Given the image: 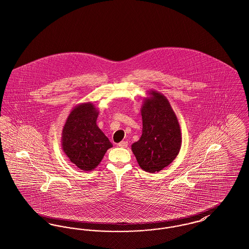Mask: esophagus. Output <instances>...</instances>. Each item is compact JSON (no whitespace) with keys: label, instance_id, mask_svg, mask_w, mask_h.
I'll use <instances>...</instances> for the list:
<instances>
[{"label":"esophagus","instance_id":"1","mask_svg":"<svg viewBox=\"0 0 249 249\" xmlns=\"http://www.w3.org/2000/svg\"><path fill=\"white\" fill-rule=\"evenodd\" d=\"M117 146L120 147H127L128 146V142L127 141H121L120 143L117 144Z\"/></svg>","mask_w":249,"mask_h":249}]
</instances>
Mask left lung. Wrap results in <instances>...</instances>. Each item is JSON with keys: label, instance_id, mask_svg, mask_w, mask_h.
I'll use <instances>...</instances> for the list:
<instances>
[{"label": "left lung", "instance_id": "8db88e82", "mask_svg": "<svg viewBox=\"0 0 249 249\" xmlns=\"http://www.w3.org/2000/svg\"><path fill=\"white\" fill-rule=\"evenodd\" d=\"M141 106L143 132L132 145L139 166L159 172L175 160L181 146L180 126L170 103L156 90L147 91Z\"/></svg>", "mask_w": 249, "mask_h": 249}]
</instances>
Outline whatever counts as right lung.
<instances>
[{
	"label": "right lung",
	"mask_w": 249,
	"mask_h": 249,
	"mask_svg": "<svg viewBox=\"0 0 249 249\" xmlns=\"http://www.w3.org/2000/svg\"><path fill=\"white\" fill-rule=\"evenodd\" d=\"M99 108L93 103H79L70 112L62 130V148L83 171L94 170L113 145L97 125Z\"/></svg>",
	"instance_id": "obj_1"
}]
</instances>
